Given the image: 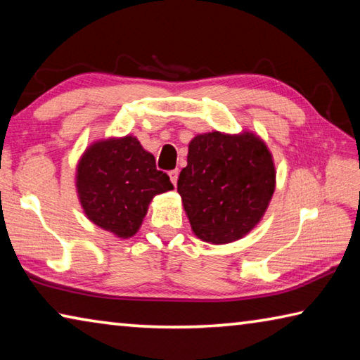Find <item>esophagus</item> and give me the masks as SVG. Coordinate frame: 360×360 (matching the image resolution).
Wrapping results in <instances>:
<instances>
[{
    "label": "esophagus",
    "instance_id": "obj_1",
    "mask_svg": "<svg viewBox=\"0 0 360 360\" xmlns=\"http://www.w3.org/2000/svg\"><path fill=\"white\" fill-rule=\"evenodd\" d=\"M168 176H169V179H172L173 184L176 186V182H178V178H179V172H178V169H172V172L168 173Z\"/></svg>",
    "mask_w": 360,
    "mask_h": 360
}]
</instances>
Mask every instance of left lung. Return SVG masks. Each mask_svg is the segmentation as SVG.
Here are the masks:
<instances>
[{
	"instance_id": "8db88e82",
	"label": "left lung",
	"mask_w": 360,
	"mask_h": 360,
	"mask_svg": "<svg viewBox=\"0 0 360 360\" xmlns=\"http://www.w3.org/2000/svg\"><path fill=\"white\" fill-rule=\"evenodd\" d=\"M275 186L271 152L252 131L197 135L178 179L192 231L211 245L246 236L264 217Z\"/></svg>"
}]
</instances>
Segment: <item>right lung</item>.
I'll return each mask as SVG.
<instances>
[{
  "instance_id": "1",
  "label": "right lung",
  "mask_w": 360,
  "mask_h": 360,
  "mask_svg": "<svg viewBox=\"0 0 360 360\" xmlns=\"http://www.w3.org/2000/svg\"><path fill=\"white\" fill-rule=\"evenodd\" d=\"M76 188L89 221L117 238H131L158 193L173 188L167 173L138 138L100 139L84 150L76 168Z\"/></svg>"
}]
</instances>
